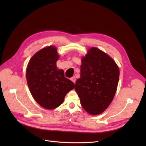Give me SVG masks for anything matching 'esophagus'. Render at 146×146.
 <instances>
[{"label": "esophagus", "instance_id": "obj_1", "mask_svg": "<svg viewBox=\"0 0 146 146\" xmlns=\"http://www.w3.org/2000/svg\"><path fill=\"white\" fill-rule=\"evenodd\" d=\"M70 80L72 81L74 83H76V78L75 77H72V78H70Z\"/></svg>", "mask_w": 146, "mask_h": 146}]
</instances>
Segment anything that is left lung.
<instances>
[{"label":"left lung","instance_id":"obj_1","mask_svg":"<svg viewBox=\"0 0 146 146\" xmlns=\"http://www.w3.org/2000/svg\"><path fill=\"white\" fill-rule=\"evenodd\" d=\"M80 69L75 90L84 110L92 115H98L108 108L116 94L119 68L108 55L91 47L82 59Z\"/></svg>","mask_w":146,"mask_h":146}]
</instances>
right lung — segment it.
Returning <instances> with one entry per match:
<instances>
[{"label": "right lung", "mask_w": 146, "mask_h": 146, "mask_svg": "<svg viewBox=\"0 0 146 146\" xmlns=\"http://www.w3.org/2000/svg\"><path fill=\"white\" fill-rule=\"evenodd\" d=\"M56 48L48 46L36 52L30 59L26 70L27 84L33 98L42 107L52 110L63 102L74 83L58 69Z\"/></svg>", "instance_id": "1"}]
</instances>
